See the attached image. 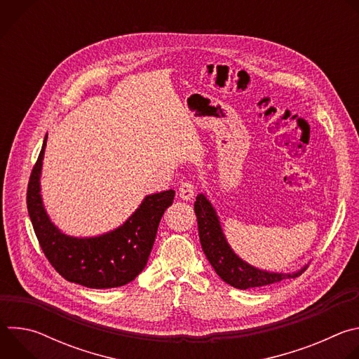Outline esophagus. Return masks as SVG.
<instances>
[{
    "mask_svg": "<svg viewBox=\"0 0 359 359\" xmlns=\"http://www.w3.org/2000/svg\"><path fill=\"white\" fill-rule=\"evenodd\" d=\"M179 196L183 198V200H191L193 196H194V186L189 182H184L180 184L179 187Z\"/></svg>",
    "mask_w": 359,
    "mask_h": 359,
    "instance_id": "34e87169",
    "label": "esophagus"
}]
</instances>
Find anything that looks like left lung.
<instances>
[{"label": "left lung", "mask_w": 359, "mask_h": 359, "mask_svg": "<svg viewBox=\"0 0 359 359\" xmlns=\"http://www.w3.org/2000/svg\"><path fill=\"white\" fill-rule=\"evenodd\" d=\"M194 213L197 216L198 237L204 254H206L209 263L212 264L217 276L234 288L247 290L270 285L274 283H280L285 278H295L301 276L302 271L306 269L304 267L292 274L270 273L266 270L255 269L244 263L230 248L220 227L216 210L204 194H197L194 201Z\"/></svg>", "instance_id": "left-lung-1"}]
</instances>
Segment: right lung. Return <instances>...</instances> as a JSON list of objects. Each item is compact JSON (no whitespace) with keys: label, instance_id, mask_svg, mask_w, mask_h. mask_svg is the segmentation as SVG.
Listing matches in <instances>:
<instances>
[{"label":"right lung","instance_id":"right-lung-1","mask_svg":"<svg viewBox=\"0 0 359 359\" xmlns=\"http://www.w3.org/2000/svg\"><path fill=\"white\" fill-rule=\"evenodd\" d=\"M46 137L27 190L28 215L45 257L65 280L88 288H115L133 281L147 263L175 190L146 196L139 209L114 231L85 238L67 236L50 223L39 193Z\"/></svg>","mask_w":359,"mask_h":359}]
</instances>
